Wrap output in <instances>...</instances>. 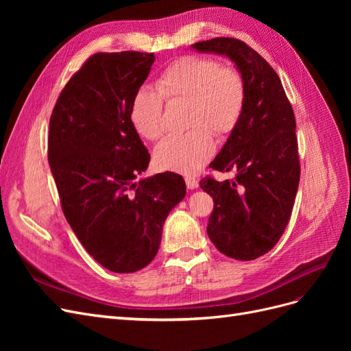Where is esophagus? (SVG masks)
<instances>
[{
  "mask_svg": "<svg viewBox=\"0 0 351 351\" xmlns=\"http://www.w3.org/2000/svg\"><path fill=\"white\" fill-rule=\"evenodd\" d=\"M186 186L187 189H197L199 187V182L195 177H186Z\"/></svg>",
  "mask_w": 351,
  "mask_h": 351,
  "instance_id": "obj_1",
  "label": "esophagus"
}]
</instances>
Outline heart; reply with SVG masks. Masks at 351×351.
Returning <instances> with one entry per match:
<instances>
[{"label": "heart", "instance_id": "heart-1", "mask_svg": "<svg viewBox=\"0 0 351 351\" xmlns=\"http://www.w3.org/2000/svg\"><path fill=\"white\" fill-rule=\"evenodd\" d=\"M155 89H137L130 104V121L136 133L156 141L164 133V101L186 102L189 133L169 136L156 146V165L167 171L195 174L215 152V139L236 129L246 101L241 73L218 61L183 56L168 64L155 82Z\"/></svg>", "mask_w": 351, "mask_h": 351}]
</instances>
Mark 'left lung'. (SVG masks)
I'll use <instances>...</instances> for the list:
<instances>
[{
  "instance_id": "8db88e82",
  "label": "left lung",
  "mask_w": 351,
  "mask_h": 351,
  "mask_svg": "<svg viewBox=\"0 0 351 351\" xmlns=\"http://www.w3.org/2000/svg\"><path fill=\"white\" fill-rule=\"evenodd\" d=\"M234 61L246 88L240 121L210 168L234 180H200L214 199L208 236L226 256L253 261L268 253L289 224L300 182L295 119L278 74L256 51L236 38L192 45Z\"/></svg>"
}]
</instances>
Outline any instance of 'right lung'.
<instances>
[{"instance_id": "obj_1", "label": "right lung", "mask_w": 351, "mask_h": 351, "mask_svg": "<svg viewBox=\"0 0 351 351\" xmlns=\"http://www.w3.org/2000/svg\"><path fill=\"white\" fill-rule=\"evenodd\" d=\"M152 52H98L61 90L49 119L48 162L74 234L104 268L149 265L165 218L186 196L180 174L141 180L151 155L130 121V104L151 71Z\"/></svg>"}]
</instances>
